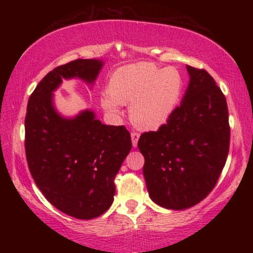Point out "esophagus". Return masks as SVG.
Returning a JSON list of instances; mask_svg holds the SVG:
<instances>
[{"label": "esophagus", "mask_w": 253, "mask_h": 253, "mask_svg": "<svg viewBox=\"0 0 253 253\" xmlns=\"http://www.w3.org/2000/svg\"><path fill=\"white\" fill-rule=\"evenodd\" d=\"M139 136H140V134H139L138 132H132L130 133V138H132V144L133 146H136V144H138V140H139Z\"/></svg>", "instance_id": "obj_1"}]
</instances>
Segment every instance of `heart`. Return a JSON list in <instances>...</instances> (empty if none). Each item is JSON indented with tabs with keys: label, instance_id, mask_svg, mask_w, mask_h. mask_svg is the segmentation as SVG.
Listing matches in <instances>:
<instances>
[{
	"label": "heart",
	"instance_id": "obj_1",
	"mask_svg": "<svg viewBox=\"0 0 253 253\" xmlns=\"http://www.w3.org/2000/svg\"><path fill=\"white\" fill-rule=\"evenodd\" d=\"M108 90L101 95L104 110L117 114L121 103H130L133 123L143 128H158L178 106L184 80L175 68L161 69L152 63H136L113 72Z\"/></svg>",
	"mask_w": 253,
	"mask_h": 253
}]
</instances>
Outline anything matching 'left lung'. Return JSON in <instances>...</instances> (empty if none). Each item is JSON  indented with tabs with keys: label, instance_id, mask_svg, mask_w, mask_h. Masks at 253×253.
Listing matches in <instances>:
<instances>
[{
	"label": "left lung",
	"instance_id": "obj_1",
	"mask_svg": "<svg viewBox=\"0 0 253 253\" xmlns=\"http://www.w3.org/2000/svg\"><path fill=\"white\" fill-rule=\"evenodd\" d=\"M189 84L167 124L140 135L143 172L153 202L182 211L215 187L229 150L225 95L203 69L187 65Z\"/></svg>",
	"mask_w": 253,
	"mask_h": 253
}]
</instances>
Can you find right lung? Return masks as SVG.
Returning a JSON list of instances; mask_svg holds the SVG:
<instances>
[{"label": "right lung", "mask_w": 253, "mask_h": 253, "mask_svg": "<svg viewBox=\"0 0 253 253\" xmlns=\"http://www.w3.org/2000/svg\"><path fill=\"white\" fill-rule=\"evenodd\" d=\"M98 59H76L40 81L28 100L25 149L37 187L57 210L81 220L100 216L114 200V178L132 149L125 126L103 125L86 109L64 118L53 106L63 80L94 84L102 69Z\"/></svg>", "instance_id": "1"}]
</instances>
